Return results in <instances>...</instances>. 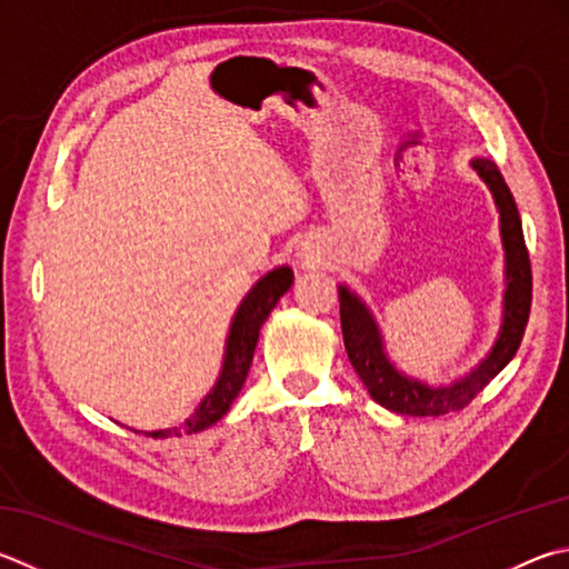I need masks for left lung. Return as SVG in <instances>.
I'll use <instances>...</instances> for the list:
<instances>
[{"mask_svg": "<svg viewBox=\"0 0 569 569\" xmlns=\"http://www.w3.org/2000/svg\"><path fill=\"white\" fill-rule=\"evenodd\" d=\"M470 167L492 193L495 209L500 216V239L505 251L500 330L488 356L470 368V373L442 386H432L428 380L406 373L390 358L383 330H380L368 303L356 291H350L346 283H338L340 328H343L350 366L363 380L370 398L392 412H400V416H446V412L462 410L518 353L530 318L532 273L518 206H515L508 183H505L495 161L472 159Z\"/></svg>", "mask_w": 569, "mask_h": 569, "instance_id": "1", "label": "left lung"}]
</instances>
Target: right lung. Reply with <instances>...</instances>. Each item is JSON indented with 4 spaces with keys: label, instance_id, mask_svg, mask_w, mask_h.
Returning <instances> with one entry per match:
<instances>
[{
    "label": "right lung",
    "instance_id": "right-lung-1",
    "mask_svg": "<svg viewBox=\"0 0 569 569\" xmlns=\"http://www.w3.org/2000/svg\"><path fill=\"white\" fill-rule=\"evenodd\" d=\"M293 286V271L288 266H278L273 271L258 278L249 293L243 296V301L236 308L231 318L229 336H226L223 346V363L219 370V378H216L213 388L206 392L199 406L183 422L173 428H161V430H133L143 432L149 438H171V436H191V432H201L211 428L213 422H219L226 412H229L231 402L239 396L246 376L251 370L253 350L258 343V333H261V326L266 323L268 313L273 311L276 303L281 301V296Z\"/></svg>",
    "mask_w": 569,
    "mask_h": 569
}]
</instances>
